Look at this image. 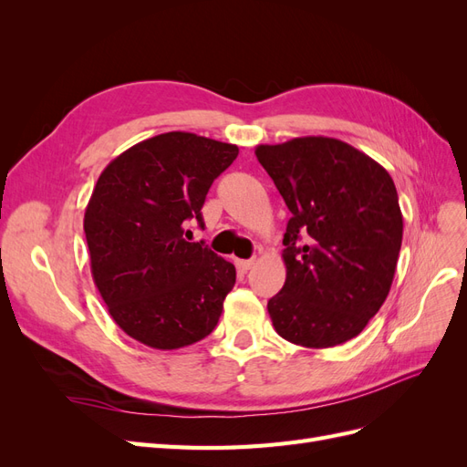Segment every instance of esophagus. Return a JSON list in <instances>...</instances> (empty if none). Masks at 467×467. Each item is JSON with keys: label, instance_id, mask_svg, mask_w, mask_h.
Returning <instances> with one entry per match:
<instances>
[{"label": "esophagus", "instance_id": "esophagus-1", "mask_svg": "<svg viewBox=\"0 0 467 467\" xmlns=\"http://www.w3.org/2000/svg\"><path fill=\"white\" fill-rule=\"evenodd\" d=\"M253 265H255V259H235V266L239 271H249Z\"/></svg>", "mask_w": 467, "mask_h": 467}]
</instances>
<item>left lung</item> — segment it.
Listing matches in <instances>:
<instances>
[{
    "mask_svg": "<svg viewBox=\"0 0 467 467\" xmlns=\"http://www.w3.org/2000/svg\"><path fill=\"white\" fill-rule=\"evenodd\" d=\"M292 218L282 239L286 280L266 304L286 341L327 348L357 337L386 302L403 239L389 173L325 136L257 146Z\"/></svg>",
    "mask_w": 467,
    "mask_h": 467,
    "instance_id": "1",
    "label": "left lung"
}]
</instances>
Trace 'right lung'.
Returning <instances> with one entry per match:
<instances>
[{"mask_svg":"<svg viewBox=\"0 0 467 467\" xmlns=\"http://www.w3.org/2000/svg\"><path fill=\"white\" fill-rule=\"evenodd\" d=\"M237 146L191 132L144 140L99 177L83 218L91 275L110 317L136 341L175 350L214 331L235 266L204 242L208 189L237 158Z\"/></svg>","mask_w":467,"mask_h":467,"instance_id":"right-lung-1","label":"right lung"}]
</instances>
